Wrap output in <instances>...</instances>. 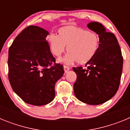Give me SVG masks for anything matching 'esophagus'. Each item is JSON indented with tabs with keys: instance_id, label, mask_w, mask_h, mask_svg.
<instances>
[{
	"instance_id": "esophagus-1",
	"label": "esophagus",
	"mask_w": 130,
	"mask_h": 130,
	"mask_svg": "<svg viewBox=\"0 0 130 130\" xmlns=\"http://www.w3.org/2000/svg\"><path fill=\"white\" fill-rule=\"evenodd\" d=\"M70 70V67H68V66H64V72H65V73H66V72H68Z\"/></svg>"
}]
</instances>
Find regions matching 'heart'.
Here are the masks:
<instances>
[{
	"mask_svg": "<svg viewBox=\"0 0 130 130\" xmlns=\"http://www.w3.org/2000/svg\"><path fill=\"white\" fill-rule=\"evenodd\" d=\"M47 42L52 53L59 57L66 51L67 55L58 62L85 64L90 62L97 53L100 45V37L94 32L75 26H66L58 30V35L49 34Z\"/></svg>",
	"mask_w": 130,
	"mask_h": 130,
	"instance_id": "1",
	"label": "heart"
}]
</instances>
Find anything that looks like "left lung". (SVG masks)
I'll use <instances>...</instances> for the list:
<instances>
[{"label":"left lung","mask_w":130,"mask_h":130,"mask_svg":"<svg viewBox=\"0 0 130 130\" xmlns=\"http://www.w3.org/2000/svg\"><path fill=\"white\" fill-rule=\"evenodd\" d=\"M100 37L99 49L95 57L86 64L87 68H73L77 74L73 90L79 100L88 105H100L115 95L120 83L123 57L114 34L107 32L102 23L87 25Z\"/></svg>","instance_id":"1"}]
</instances>
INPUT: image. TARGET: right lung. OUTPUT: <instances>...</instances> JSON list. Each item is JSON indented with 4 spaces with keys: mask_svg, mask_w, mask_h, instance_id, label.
Returning a JSON list of instances; mask_svg holds the SVG:
<instances>
[{
    "mask_svg": "<svg viewBox=\"0 0 130 130\" xmlns=\"http://www.w3.org/2000/svg\"><path fill=\"white\" fill-rule=\"evenodd\" d=\"M48 34L43 28L31 25L15 38L8 51L11 88L25 103L36 106L53 100L55 83L64 73L62 65L55 63L45 40Z\"/></svg>",
    "mask_w": 130,
    "mask_h": 130,
    "instance_id": "add662e5",
    "label": "right lung"
}]
</instances>
